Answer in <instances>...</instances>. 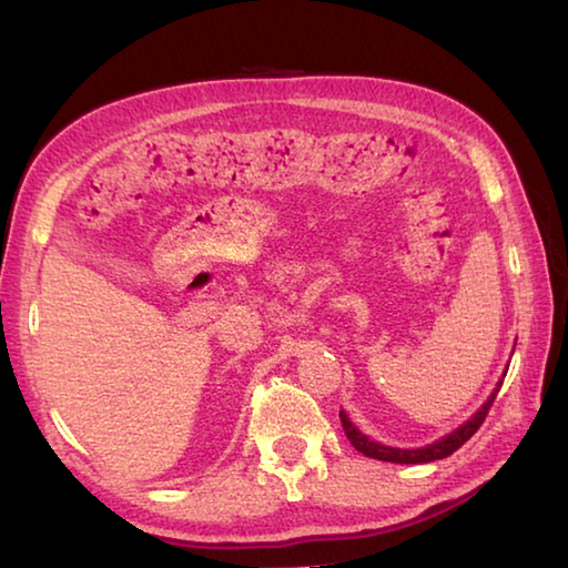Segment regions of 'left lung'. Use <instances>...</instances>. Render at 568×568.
<instances>
[{"instance_id": "obj_1", "label": "left lung", "mask_w": 568, "mask_h": 568, "mask_svg": "<svg viewBox=\"0 0 568 568\" xmlns=\"http://www.w3.org/2000/svg\"><path fill=\"white\" fill-rule=\"evenodd\" d=\"M504 381H498L496 390L491 393V398H488L484 406H480V410L476 413L474 418L466 420L464 426L456 428L454 434H448L446 438L436 440V444L430 446H423V448H390V446H383V444H376V440H371L368 436H363L358 428L353 426V423L348 420V416L345 413H341V420H343V430L345 436H348V440L353 444L355 450H361L363 456L368 458H378V460H390V464H430V460H438V458H446L454 454V450H458L460 446L466 444V440L476 434V430L480 428V423L486 420L488 410H491L494 400H496V393L498 388H501Z\"/></svg>"}]
</instances>
